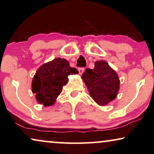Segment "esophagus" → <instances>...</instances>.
I'll use <instances>...</instances> for the list:
<instances>
[{"instance_id":"obj_1","label":"esophagus","mask_w":154,"mask_h":154,"mask_svg":"<svg viewBox=\"0 0 154 154\" xmlns=\"http://www.w3.org/2000/svg\"><path fill=\"white\" fill-rule=\"evenodd\" d=\"M84 70H85V68H83V67H80V68H79V74H82V73L84 72Z\"/></svg>"}]
</instances>
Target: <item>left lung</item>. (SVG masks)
Here are the masks:
<instances>
[{
  "label": "left lung",
  "mask_w": 154,
  "mask_h": 154,
  "mask_svg": "<svg viewBox=\"0 0 154 154\" xmlns=\"http://www.w3.org/2000/svg\"><path fill=\"white\" fill-rule=\"evenodd\" d=\"M83 79L91 97L100 106H104L115 99L119 89L118 75L106 61H97L94 68L86 69Z\"/></svg>",
  "instance_id": "left-lung-1"
}]
</instances>
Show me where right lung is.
<instances>
[{
	"label": "right lung",
	"instance_id": "add662e5",
	"mask_svg": "<svg viewBox=\"0 0 154 154\" xmlns=\"http://www.w3.org/2000/svg\"><path fill=\"white\" fill-rule=\"evenodd\" d=\"M79 73L72 68L65 59L55 58L43 64L37 71L32 82V91L36 94V99L40 104L49 106L62 91V87L68 82V75Z\"/></svg>",
	"mask_w": 154,
	"mask_h": 154
}]
</instances>
